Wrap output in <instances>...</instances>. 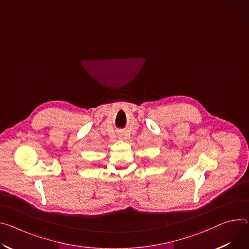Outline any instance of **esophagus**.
Returning <instances> with one entry per match:
<instances>
[{
    "label": "esophagus",
    "mask_w": 249,
    "mask_h": 249,
    "mask_svg": "<svg viewBox=\"0 0 249 249\" xmlns=\"http://www.w3.org/2000/svg\"><path fill=\"white\" fill-rule=\"evenodd\" d=\"M120 138H125V135L124 134H120Z\"/></svg>",
    "instance_id": "1"
}]
</instances>
